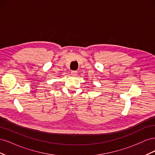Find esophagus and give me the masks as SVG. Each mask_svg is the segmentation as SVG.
<instances>
[{
  "instance_id": "34e87169",
  "label": "esophagus",
  "mask_w": 155,
  "mask_h": 155,
  "mask_svg": "<svg viewBox=\"0 0 155 155\" xmlns=\"http://www.w3.org/2000/svg\"><path fill=\"white\" fill-rule=\"evenodd\" d=\"M78 74V72L76 71V70H72V71L71 72V74L72 75V76H76Z\"/></svg>"
}]
</instances>
